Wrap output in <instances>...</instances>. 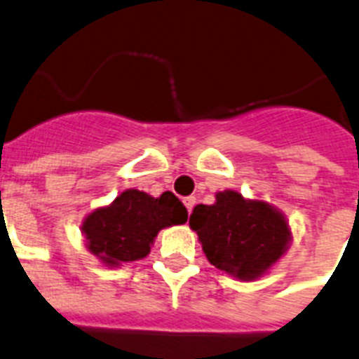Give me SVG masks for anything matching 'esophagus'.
I'll return each instance as SVG.
<instances>
[{"mask_svg":"<svg viewBox=\"0 0 359 359\" xmlns=\"http://www.w3.org/2000/svg\"><path fill=\"white\" fill-rule=\"evenodd\" d=\"M183 203H185V208H187V211L191 213V211H193V208H194V203H196V198L187 196L185 200H183Z\"/></svg>","mask_w":359,"mask_h":359,"instance_id":"34e87169","label":"esophagus"}]
</instances>
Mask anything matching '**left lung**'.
<instances>
[{"label":"left lung","instance_id":"1","mask_svg":"<svg viewBox=\"0 0 359 359\" xmlns=\"http://www.w3.org/2000/svg\"><path fill=\"white\" fill-rule=\"evenodd\" d=\"M189 226L211 265L239 280H256L285 254L287 220L271 203L245 200L235 191L217 193L213 205H196Z\"/></svg>","mask_w":359,"mask_h":359}]
</instances>
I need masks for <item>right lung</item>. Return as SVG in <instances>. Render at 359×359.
I'll use <instances>...</instances> for the list:
<instances>
[{
	"mask_svg": "<svg viewBox=\"0 0 359 359\" xmlns=\"http://www.w3.org/2000/svg\"><path fill=\"white\" fill-rule=\"evenodd\" d=\"M187 222V209L170 191L159 198L128 189L107 208H98L83 222L90 254L105 265L142 259L163 228Z\"/></svg>",
	"mask_w": 359,
	"mask_h": 359,
	"instance_id": "right-lung-1",
	"label": "right lung"
}]
</instances>
